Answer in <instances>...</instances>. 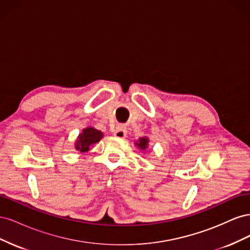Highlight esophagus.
Here are the masks:
<instances>
[{"label": "esophagus", "mask_w": 250, "mask_h": 250, "mask_svg": "<svg viewBox=\"0 0 250 250\" xmlns=\"http://www.w3.org/2000/svg\"><path fill=\"white\" fill-rule=\"evenodd\" d=\"M126 134H127V131H126V128L124 126H118L116 128V130L113 131V135L119 139L126 138Z\"/></svg>", "instance_id": "obj_1"}]
</instances>
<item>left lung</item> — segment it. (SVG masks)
Instances as JSON below:
<instances>
[{"label":"left lung","instance_id":"1","mask_svg":"<svg viewBox=\"0 0 250 250\" xmlns=\"http://www.w3.org/2000/svg\"><path fill=\"white\" fill-rule=\"evenodd\" d=\"M134 145L137 146L138 149H140L143 153H145L149 146V139L147 137H142L138 141L134 142Z\"/></svg>","mask_w":250,"mask_h":250}]
</instances>
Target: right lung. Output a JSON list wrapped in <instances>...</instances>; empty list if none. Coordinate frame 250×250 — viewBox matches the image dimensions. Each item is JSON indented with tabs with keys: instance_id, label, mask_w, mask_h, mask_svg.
<instances>
[{
	"instance_id": "add662e5",
	"label": "right lung",
	"mask_w": 250,
	"mask_h": 250,
	"mask_svg": "<svg viewBox=\"0 0 250 250\" xmlns=\"http://www.w3.org/2000/svg\"><path fill=\"white\" fill-rule=\"evenodd\" d=\"M103 138V132L96 129V128L88 126L83 128L82 132L79 133L77 140L75 141V149L81 153H86L95 144L100 142Z\"/></svg>"
}]
</instances>
